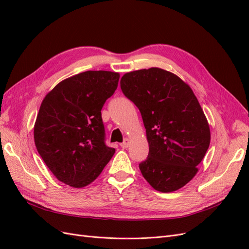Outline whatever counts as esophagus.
I'll list each match as a JSON object with an SVG mask.
<instances>
[{
  "label": "esophagus",
  "mask_w": 249,
  "mask_h": 249,
  "mask_svg": "<svg viewBox=\"0 0 249 249\" xmlns=\"http://www.w3.org/2000/svg\"><path fill=\"white\" fill-rule=\"evenodd\" d=\"M129 145H130V140L127 138H125L122 143H120V146H122L123 148H127L129 147Z\"/></svg>",
  "instance_id": "obj_1"
}]
</instances>
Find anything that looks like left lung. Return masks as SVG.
I'll return each mask as SVG.
<instances>
[{
	"instance_id": "1",
	"label": "left lung",
	"mask_w": 249,
	"mask_h": 249,
	"mask_svg": "<svg viewBox=\"0 0 249 249\" xmlns=\"http://www.w3.org/2000/svg\"><path fill=\"white\" fill-rule=\"evenodd\" d=\"M123 93L139 109L149 152L139 168L160 192L176 191L197 172L210 145V127L192 89L157 67L124 74Z\"/></svg>"
}]
</instances>
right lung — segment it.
I'll use <instances>...</instances> for the list:
<instances>
[{"instance_id": "1", "label": "right lung", "mask_w": 249, "mask_h": 249, "mask_svg": "<svg viewBox=\"0 0 249 249\" xmlns=\"http://www.w3.org/2000/svg\"><path fill=\"white\" fill-rule=\"evenodd\" d=\"M118 80L117 72L84 71L60 82L43 99L34 126L35 145L62 183L89 185L114 155L115 148L106 144L101 111Z\"/></svg>"}]
</instances>
